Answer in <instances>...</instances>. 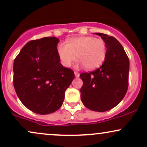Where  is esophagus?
<instances>
[{
	"label": "esophagus",
	"mask_w": 147,
	"mask_h": 147,
	"mask_svg": "<svg viewBox=\"0 0 147 147\" xmlns=\"http://www.w3.org/2000/svg\"><path fill=\"white\" fill-rule=\"evenodd\" d=\"M74 74H75V76L76 78H78L80 76V74L78 73V72L75 71V72H74Z\"/></svg>",
	"instance_id": "esophagus-1"
}]
</instances>
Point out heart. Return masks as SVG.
<instances>
[{
    "instance_id": "obj_1",
    "label": "heart",
    "mask_w": 147,
    "mask_h": 147,
    "mask_svg": "<svg viewBox=\"0 0 147 147\" xmlns=\"http://www.w3.org/2000/svg\"><path fill=\"white\" fill-rule=\"evenodd\" d=\"M57 52L62 64L69 67L77 59L80 65L93 70L100 67L106 59V43L104 39L90 36L76 37L67 40L66 44L61 43Z\"/></svg>"
}]
</instances>
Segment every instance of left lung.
<instances>
[{
  "label": "left lung",
  "instance_id": "1",
  "mask_svg": "<svg viewBox=\"0 0 147 147\" xmlns=\"http://www.w3.org/2000/svg\"><path fill=\"white\" fill-rule=\"evenodd\" d=\"M106 43L107 54L100 67L80 74L83 85L81 99L88 109L108 111L122 101L128 88L129 61L119 41L112 36L97 32Z\"/></svg>",
  "mask_w": 147,
  "mask_h": 147
}]
</instances>
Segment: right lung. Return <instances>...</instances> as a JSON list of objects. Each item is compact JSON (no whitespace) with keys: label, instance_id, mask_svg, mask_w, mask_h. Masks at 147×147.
Segmentation results:
<instances>
[{"label":"right lung","instance_id":"1","mask_svg":"<svg viewBox=\"0 0 147 147\" xmlns=\"http://www.w3.org/2000/svg\"><path fill=\"white\" fill-rule=\"evenodd\" d=\"M57 37L28 42L13 62V86L21 102L32 112L48 115L59 110L74 71L60 63Z\"/></svg>","mask_w":147,"mask_h":147}]
</instances>
